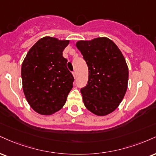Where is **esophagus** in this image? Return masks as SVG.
I'll return each instance as SVG.
<instances>
[{
    "instance_id": "esophagus-1",
    "label": "esophagus",
    "mask_w": 156,
    "mask_h": 156,
    "mask_svg": "<svg viewBox=\"0 0 156 156\" xmlns=\"http://www.w3.org/2000/svg\"><path fill=\"white\" fill-rule=\"evenodd\" d=\"M73 77H74L75 78H76V77H77V74H76V73L75 72V71H74V72H73Z\"/></svg>"
}]
</instances>
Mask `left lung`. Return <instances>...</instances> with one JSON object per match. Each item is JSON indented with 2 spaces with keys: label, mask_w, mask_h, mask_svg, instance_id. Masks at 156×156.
Returning <instances> with one entry per match:
<instances>
[{
  "label": "left lung",
  "mask_w": 156,
  "mask_h": 156,
  "mask_svg": "<svg viewBox=\"0 0 156 156\" xmlns=\"http://www.w3.org/2000/svg\"><path fill=\"white\" fill-rule=\"evenodd\" d=\"M76 46L89 69L87 84L80 92L86 108L97 115L113 112L126 92L129 70L121 51L110 39L80 41Z\"/></svg>",
  "instance_id": "obj_1"
}]
</instances>
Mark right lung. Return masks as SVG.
<instances>
[{
  "mask_svg": "<svg viewBox=\"0 0 156 156\" xmlns=\"http://www.w3.org/2000/svg\"><path fill=\"white\" fill-rule=\"evenodd\" d=\"M69 41L44 37L29 50L22 65L23 91L29 105L41 115H51L66 102L73 88L72 73L62 51Z\"/></svg>",
  "mask_w": 156,
  "mask_h": 156,
  "instance_id": "obj_1",
  "label": "right lung"
}]
</instances>
